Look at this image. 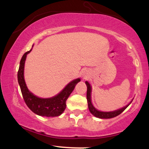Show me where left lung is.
Listing matches in <instances>:
<instances>
[{
    "mask_svg": "<svg viewBox=\"0 0 149 149\" xmlns=\"http://www.w3.org/2000/svg\"><path fill=\"white\" fill-rule=\"evenodd\" d=\"M85 84L87 85V100H88V108L89 110L92 115H94L95 117L100 118H112L116 117V116L120 115L122 112H123L126 109L128 106L130 105V103L128 105L126 106L122 109H119V110L115 111H111V112H102L100 111H97L95 107H93V105L92 104L91 102V87L90 85L89 84L88 81L85 82Z\"/></svg>",
    "mask_w": 149,
    "mask_h": 149,
    "instance_id": "left-lung-1",
    "label": "left lung"
}]
</instances>
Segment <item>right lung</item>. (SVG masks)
Instances as JSON below:
<instances>
[{
  "instance_id": "right-lung-1",
  "label": "right lung",
  "mask_w": 149,
  "mask_h": 149,
  "mask_svg": "<svg viewBox=\"0 0 149 149\" xmlns=\"http://www.w3.org/2000/svg\"><path fill=\"white\" fill-rule=\"evenodd\" d=\"M31 51V49L25 52L22 56L17 73L18 83L19 84L24 100L27 107L37 115L46 116V117H54V116H60L66 109V100L74 90L77 83L80 81V79L78 78L71 81L65 87V88L60 93L52 98L42 99L35 96L31 92L29 91L24 78V69L26 57L27 54Z\"/></svg>"
}]
</instances>
